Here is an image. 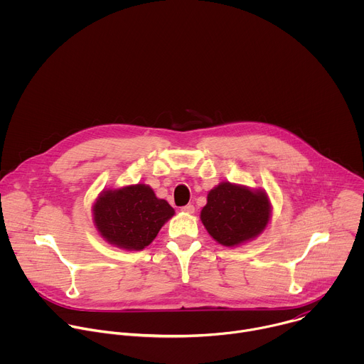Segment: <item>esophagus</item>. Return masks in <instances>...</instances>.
Listing matches in <instances>:
<instances>
[{
	"label": "esophagus",
	"mask_w": 364,
	"mask_h": 364,
	"mask_svg": "<svg viewBox=\"0 0 364 364\" xmlns=\"http://www.w3.org/2000/svg\"><path fill=\"white\" fill-rule=\"evenodd\" d=\"M181 212L191 215V213H194V205H193V204H187V205L181 207Z\"/></svg>",
	"instance_id": "esophagus-1"
}]
</instances>
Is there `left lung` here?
<instances>
[{
	"instance_id": "obj_1",
	"label": "left lung",
	"mask_w": 364,
	"mask_h": 364,
	"mask_svg": "<svg viewBox=\"0 0 364 364\" xmlns=\"http://www.w3.org/2000/svg\"><path fill=\"white\" fill-rule=\"evenodd\" d=\"M272 218V204L264 188L222 181L207 193L200 220L218 243L236 247L262 235Z\"/></svg>"
}]
</instances>
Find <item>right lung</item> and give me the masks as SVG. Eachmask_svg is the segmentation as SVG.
<instances>
[{"label": "right lung", "instance_id": "obj_1", "mask_svg": "<svg viewBox=\"0 0 364 364\" xmlns=\"http://www.w3.org/2000/svg\"><path fill=\"white\" fill-rule=\"evenodd\" d=\"M176 215L148 184L102 190L93 201V226L100 237L124 250H142Z\"/></svg>", "mask_w": 364, "mask_h": 364}]
</instances>
